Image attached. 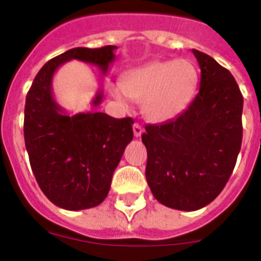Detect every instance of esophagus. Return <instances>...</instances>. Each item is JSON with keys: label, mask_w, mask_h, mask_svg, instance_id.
Listing matches in <instances>:
<instances>
[{"label": "esophagus", "mask_w": 261, "mask_h": 261, "mask_svg": "<svg viewBox=\"0 0 261 261\" xmlns=\"http://www.w3.org/2000/svg\"><path fill=\"white\" fill-rule=\"evenodd\" d=\"M142 126L140 125L138 123H135L133 124V135H135V137H140V136L142 135Z\"/></svg>", "instance_id": "1"}]
</instances>
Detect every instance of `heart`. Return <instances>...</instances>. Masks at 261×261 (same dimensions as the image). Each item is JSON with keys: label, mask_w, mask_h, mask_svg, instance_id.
<instances>
[{"label": "heart", "mask_w": 261, "mask_h": 261, "mask_svg": "<svg viewBox=\"0 0 261 261\" xmlns=\"http://www.w3.org/2000/svg\"><path fill=\"white\" fill-rule=\"evenodd\" d=\"M121 86L111 87L115 99L141 102L142 114L154 123H163L181 114L197 85L195 66L187 60L154 61L128 71Z\"/></svg>", "instance_id": "heart-1"}]
</instances>
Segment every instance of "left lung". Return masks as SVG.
<instances>
[{
  "mask_svg": "<svg viewBox=\"0 0 261 261\" xmlns=\"http://www.w3.org/2000/svg\"><path fill=\"white\" fill-rule=\"evenodd\" d=\"M199 62L200 90L183 114L149 124L146 180L161 204L192 212L211 204L226 186L242 145L243 96L227 69L192 49Z\"/></svg>",
  "mask_w": 261,
  "mask_h": 261,
  "instance_id": "1",
  "label": "left lung"
}]
</instances>
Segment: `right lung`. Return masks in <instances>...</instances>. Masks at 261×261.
<instances>
[{
	"label": "right lung",
	"mask_w": 261,
	"mask_h": 261,
	"mask_svg": "<svg viewBox=\"0 0 261 261\" xmlns=\"http://www.w3.org/2000/svg\"><path fill=\"white\" fill-rule=\"evenodd\" d=\"M116 45L73 48L49 60L39 70L24 106V142L30 165L49 201L66 211L94 208L107 197L115 168L133 140V119L103 112L73 116L52 94L55 71L70 60L89 62L106 74ZM99 91L93 105L102 102Z\"/></svg>",
	"instance_id": "right-lung-1"
}]
</instances>
